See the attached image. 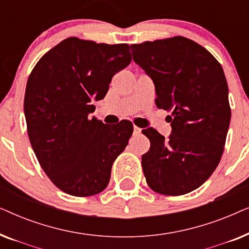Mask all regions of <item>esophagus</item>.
<instances>
[{
    "label": "esophagus",
    "mask_w": 249,
    "mask_h": 249,
    "mask_svg": "<svg viewBox=\"0 0 249 249\" xmlns=\"http://www.w3.org/2000/svg\"><path fill=\"white\" fill-rule=\"evenodd\" d=\"M142 132V129L141 128H138V127H134V135H139Z\"/></svg>",
    "instance_id": "1"
}]
</instances>
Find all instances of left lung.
<instances>
[{
    "mask_svg": "<svg viewBox=\"0 0 249 249\" xmlns=\"http://www.w3.org/2000/svg\"><path fill=\"white\" fill-rule=\"evenodd\" d=\"M132 59L153 79L155 104L171 111L172 132L142 130L151 142L142 156L146 182L155 193L180 196L202 186L222 156L231 108L217 60L182 36L131 45Z\"/></svg>",
    "mask_w": 249,
    "mask_h": 249,
    "instance_id": "8db88e82",
    "label": "left lung"
}]
</instances>
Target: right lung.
Returning <instances> with one entry per match:
<instances>
[{
  "mask_svg": "<svg viewBox=\"0 0 249 249\" xmlns=\"http://www.w3.org/2000/svg\"><path fill=\"white\" fill-rule=\"evenodd\" d=\"M131 62L128 44H97L69 37L44 54L27 81L23 110L30 144L57 188L87 197L103 192L114 160L134 127L89 118L112 77Z\"/></svg>",
  "mask_w": 249,
  "mask_h": 249,
  "instance_id": "add662e5",
  "label": "right lung"
}]
</instances>
